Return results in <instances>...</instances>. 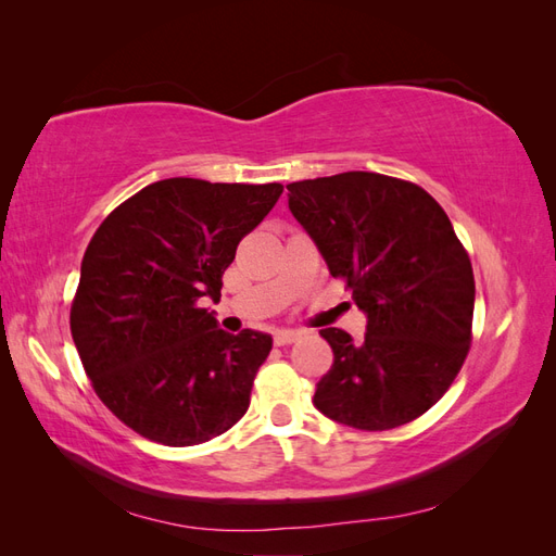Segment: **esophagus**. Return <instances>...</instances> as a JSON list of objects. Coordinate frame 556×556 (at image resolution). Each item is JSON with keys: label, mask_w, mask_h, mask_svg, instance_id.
<instances>
[{"label": "esophagus", "mask_w": 556, "mask_h": 556, "mask_svg": "<svg viewBox=\"0 0 556 556\" xmlns=\"http://www.w3.org/2000/svg\"><path fill=\"white\" fill-rule=\"evenodd\" d=\"M299 331H278L276 336H274V343L278 345V348H282V345H292V343H296L299 341Z\"/></svg>", "instance_id": "34e87169"}]
</instances>
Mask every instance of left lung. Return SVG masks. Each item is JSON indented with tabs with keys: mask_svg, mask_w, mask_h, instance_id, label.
I'll use <instances>...</instances> for the list:
<instances>
[{
	"mask_svg": "<svg viewBox=\"0 0 556 556\" xmlns=\"http://www.w3.org/2000/svg\"><path fill=\"white\" fill-rule=\"evenodd\" d=\"M288 190L292 215L368 317L362 343L319 331L333 364L315 408L362 431L413 422L450 390L473 341V266L447 213L419 185L371 172Z\"/></svg>",
	"mask_w": 556,
	"mask_h": 556,
	"instance_id": "left-lung-1",
	"label": "left lung"
}]
</instances>
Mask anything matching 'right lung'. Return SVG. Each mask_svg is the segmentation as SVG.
Here are the masks:
<instances>
[{
  "label": "right lung",
  "mask_w": 556,
  "mask_h": 556,
  "mask_svg": "<svg viewBox=\"0 0 556 556\" xmlns=\"http://www.w3.org/2000/svg\"><path fill=\"white\" fill-rule=\"evenodd\" d=\"M280 182L166 178L113 208L88 243L72 336L94 394L148 441L206 443L250 406L271 336L217 329L201 299H220L245 233Z\"/></svg>",
  "instance_id": "add662e5"
}]
</instances>
